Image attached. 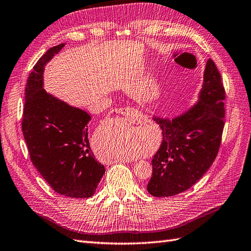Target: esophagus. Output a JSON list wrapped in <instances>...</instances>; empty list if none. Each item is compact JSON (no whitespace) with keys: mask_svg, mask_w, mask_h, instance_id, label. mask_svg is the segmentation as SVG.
Listing matches in <instances>:
<instances>
[{"mask_svg":"<svg viewBox=\"0 0 251 251\" xmlns=\"http://www.w3.org/2000/svg\"><path fill=\"white\" fill-rule=\"evenodd\" d=\"M113 113L116 114H121L122 117H124L128 120L131 121H142L144 119V116L143 113H141V111H139L138 109L132 108V107H124V108H119L113 110Z\"/></svg>","mask_w":251,"mask_h":251,"instance_id":"1","label":"esophagus"}]
</instances>
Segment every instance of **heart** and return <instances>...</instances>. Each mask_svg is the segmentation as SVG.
<instances>
[{
    "mask_svg": "<svg viewBox=\"0 0 251 251\" xmlns=\"http://www.w3.org/2000/svg\"><path fill=\"white\" fill-rule=\"evenodd\" d=\"M128 155H130V154H128Z\"/></svg>",
    "mask_w": 251,
    "mask_h": 251,
    "instance_id": "1",
    "label": "heart"
}]
</instances>
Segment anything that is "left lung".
Returning a JSON list of instances; mask_svg holds the SVG:
<instances>
[{"instance_id":"left-lung-1","label":"left lung","mask_w":251,"mask_h":251,"mask_svg":"<svg viewBox=\"0 0 251 251\" xmlns=\"http://www.w3.org/2000/svg\"><path fill=\"white\" fill-rule=\"evenodd\" d=\"M225 89L212 60L206 63L199 101L174 119L153 117L162 129V144L153 155L147 190L173 197L189 189L217 157L225 118Z\"/></svg>"}]
</instances>
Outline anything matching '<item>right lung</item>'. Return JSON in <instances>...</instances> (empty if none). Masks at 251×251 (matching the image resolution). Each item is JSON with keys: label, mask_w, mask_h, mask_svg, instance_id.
<instances>
[{"label": "right lung", "mask_w": 251, "mask_h": 251, "mask_svg": "<svg viewBox=\"0 0 251 251\" xmlns=\"http://www.w3.org/2000/svg\"><path fill=\"white\" fill-rule=\"evenodd\" d=\"M64 46L48 49L28 76L22 130L31 162L50 187L65 197L90 198L105 174L89 145L91 117L48 94L43 83L46 64Z\"/></svg>", "instance_id": "obj_1"}]
</instances>
